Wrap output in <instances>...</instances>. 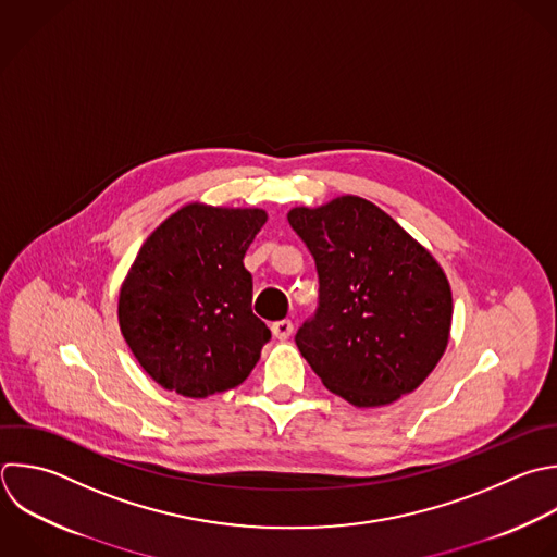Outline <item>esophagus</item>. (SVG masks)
I'll list each match as a JSON object with an SVG mask.
<instances>
[{"label": "esophagus", "mask_w": 557, "mask_h": 557, "mask_svg": "<svg viewBox=\"0 0 557 557\" xmlns=\"http://www.w3.org/2000/svg\"><path fill=\"white\" fill-rule=\"evenodd\" d=\"M292 333H294L292 320H278V322L272 324V335H274L276 339H287Z\"/></svg>", "instance_id": "1"}]
</instances>
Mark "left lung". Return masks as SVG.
Returning a JSON list of instances; mask_svg holds the SVG:
<instances>
[{
	"label": "left lung",
	"instance_id": "1",
	"mask_svg": "<svg viewBox=\"0 0 557 557\" xmlns=\"http://www.w3.org/2000/svg\"><path fill=\"white\" fill-rule=\"evenodd\" d=\"M287 220L320 278L318 311L296 346L324 387L355 407L413 392L450 335L453 296L435 257L359 196L296 207Z\"/></svg>",
	"mask_w": 557,
	"mask_h": 557
}]
</instances>
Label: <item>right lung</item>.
<instances>
[{
    "mask_svg": "<svg viewBox=\"0 0 557 557\" xmlns=\"http://www.w3.org/2000/svg\"><path fill=\"white\" fill-rule=\"evenodd\" d=\"M263 209L191 202L141 246L117 302L120 329L141 368L165 389L205 398L237 387L270 329L252 313L244 255Z\"/></svg>",
    "mask_w": 557,
    "mask_h": 557,
    "instance_id": "obj_1",
    "label": "right lung"
}]
</instances>
